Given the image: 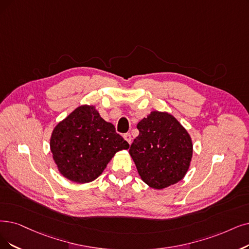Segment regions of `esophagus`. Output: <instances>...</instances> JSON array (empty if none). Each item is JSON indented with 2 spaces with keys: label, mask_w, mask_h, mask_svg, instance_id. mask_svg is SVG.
<instances>
[{
  "label": "esophagus",
  "mask_w": 249,
  "mask_h": 249,
  "mask_svg": "<svg viewBox=\"0 0 249 249\" xmlns=\"http://www.w3.org/2000/svg\"><path fill=\"white\" fill-rule=\"evenodd\" d=\"M124 140L131 145V143H132V137H131V135L130 134H124Z\"/></svg>",
  "instance_id": "obj_1"
}]
</instances>
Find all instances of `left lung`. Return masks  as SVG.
Returning a JSON list of instances; mask_svg holds the SVG:
<instances>
[{
    "label": "left lung",
    "instance_id": "left-lung-1",
    "mask_svg": "<svg viewBox=\"0 0 249 249\" xmlns=\"http://www.w3.org/2000/svg\"><path fill=\"white\" fill-rule=\"evenodd\" d=\"M130 148L139 176L153 189H164L186 176L193 155L192 139L171 113L151 111L137 124Z\"/></svg>",
    "mask_w": 249,
    "mask_h": 249
}]
</instances>
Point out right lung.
I'll return each instance as SVG.
<instances>
[{"label": "right lung", "mask_w": 249, "mask_h": 249, "mask_svg": "<svg viewBox=\"0 0 249 249\" xmlns=\"http://www.w3.org/2000/svg\"><path fill=\"white\" fill-rule=\"evenodd\" d=\"M128 147L116 134L114 125L105 122L94 105L76 107L56 124L50 139L59 173L77 184L96 180L115 153Z\"/></svg>", "instance_id": "add662e5"}]
</instances>
